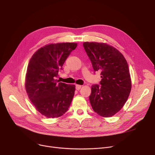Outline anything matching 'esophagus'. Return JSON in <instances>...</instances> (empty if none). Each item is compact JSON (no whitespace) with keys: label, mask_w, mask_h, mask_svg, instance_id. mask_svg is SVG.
Returning a JSON list of instances; mask_svg holds the SVG:
<instances>
[{"label":"esophagus","mask_w":155,"mask_h":155,"mask_svg":"<svg viewBox=\"0 0 155 155\" xmlns=\"http://www.w3.org/2000/svg\"><path fill=\"white\" fill-rule=\"evenodd\" d=\"M75 88H76V89L77 91H79L80 89L82 88V85H76V86H75Z\"/></svg>","instance_id":"34e87169"}]
</instances>
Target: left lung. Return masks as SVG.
Returning <instances> with one entry per match:
<instances>
[{
	"instance_id": "1",
	"label": "left lung",
	"mask_w": 155,
	"mask_h": 155,
	"mask_svg": "<svg viewBox=\"0 0 155 155\" xmlns=\"http://www.w3.org/2000/svg\"><path fill=\"white\" fill-rule=\"evenodd\" d=\"M83 46L94 71L101 72L102 78L101 85L92 86V107L101 116L111 117L123 108L131 92L128 64L123 54L106 43L84 42Z\"/></svg>"
}]
</instances>
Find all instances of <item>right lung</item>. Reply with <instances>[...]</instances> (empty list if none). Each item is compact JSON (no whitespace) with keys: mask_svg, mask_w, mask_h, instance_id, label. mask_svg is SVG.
Returning <instances> with one entry per match:
<instances>
[{"mask_svg":"<svg viewBox=\"0 0 155 155\" xmlns=\"http://www.w3.org/2000/svg\"><path fill=\"white\" fill-rule=\"evenodd\" d=\"M77 46L75 43L48 45L39 48L29 60L26 75V92L37 110L46 117H60L70 107L75 85L58 83L56 78Z\"/></svg>","mask_w":155,"mask_h":155,"instance_id":"right-lung-1","label":"right lung"}]
</instances>
